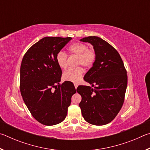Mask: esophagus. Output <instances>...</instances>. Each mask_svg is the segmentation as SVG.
Returning a JSON list of instances; mask_svg holds the SVG:
<instances>
[{"label":"esophagus","instance_id":"obj_1","mask_svg":"<svg viewBox=\"0 0 150 150\" xmlns=\"http://www.w3.org/2000/svg\"><path fill=\"white\" fill-rule=\"evenodd\" d=\"M77 84H75V88H76V89H77Z\"/></svg>","mask_w":150,"mask_h":150}]
</instances>
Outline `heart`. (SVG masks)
<instances>
[{
  "mask_svg": "<svg viewBox=\"0 0 150 150\" xmlns=\"http://www.w3.org/2000/svg\"><path fill=\"white\" fill-rule=\"evenodd\" d=\"M68 52L69 55L77 56V65H82L83 67L88 68L91 67L95 62L96 51L93 48H88V45L84 43H74L68 48ZM55 60L61 69H64L67 67V55L65 53L58 52L55 57ZM83 75V68L79 67L66 71L63 73L62 79L64 81L77 83L81 81Z\"/></svg>",
  "mask_w": 150,
  "mask_h": 150,
  "instance_id": "obj_1",
  "label": "heart"
}]
</instances>
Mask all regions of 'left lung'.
Masks as SVG:
<instances>
[{"label":"left lung","instance_id":"1","mask_svg":"<svg viewBox=\"0 0 150 150\" xmlns=\"http://www.w3.org/2000/svg\"><path fill=\"white\" fill-rule=\"evenodd\" d=\"M93 45L96 58L93 66L84 76L92 87L80 85L79 106L88 123L105 125L113 120L123 105L128 76L123 61L115 47L96 36L81 40Z\"/></svg>","mask_w":150,"mask_h":150}]
</instances>
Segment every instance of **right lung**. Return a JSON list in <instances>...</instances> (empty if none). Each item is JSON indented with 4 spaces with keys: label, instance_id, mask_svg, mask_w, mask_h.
Segmentation results:
<instances>
[{
    "label": "right lung",
    "instance_id": "obj_1",
    "mask_svg": "<svg viewBox=\"0 0 150 150\" xmlns=\"http://www.w3.org/2000/svg\"><path fill=\"white\" fill-rule=\"evenodd\" d=\"M71 39L45 37L28 50L22 61L21 95L33 117L44 125H55L65 120L76 93L73 83L59 84L62 71L55 60L57 53Z\"/></svg>",
    "mask_w": 150,
    "mask_h": 150
}]
</instances>
